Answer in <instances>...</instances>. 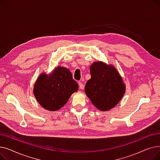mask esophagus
Segmentation results:
<instances>
[{
	"label": "esophagus",
	"mask_w": 160,
	"mask_h": 160,
	"mask_svg": "<svg viewBox=\"0 0 160 160\" xmlns=\"http://www.w3.org/2000/svg\"><path fill=\"white\" fill-rule=\"evenodd\" d=\"M78 86H79V88L80 89H84V85H83V83H82L81 82H78Z\"/></svg>",
	"instance_id": "1"
}]
</instances>
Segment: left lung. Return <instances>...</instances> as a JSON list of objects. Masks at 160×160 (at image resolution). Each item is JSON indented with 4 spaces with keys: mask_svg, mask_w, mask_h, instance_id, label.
<instances>
[{
    "mask_svg": "<svg viewBox=\"0 0 160 160\" xmlns=\"http://www.w3.org/2000/svg\"><path fill=\"white\" fill-rule=\"evenodd\" d=\"M91 78L85 92L91 102L101 111L116 106L123 97L125 86L120 74L112 65L95 62L90 67Z\"/></svg>",
    "mask_w": 160,
    "mask_h": 160,
    "instance_id": "1",
    "label": "left lung"
}]
</instances>
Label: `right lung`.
Wrapping results in <instances>:
<instances>
[{
	"label": "right lung",
	"mask_w": 160,
	"mask_h": 160,
	"mask_svg": "<svg viewBox=\"0 0 160 160\" xmlns=\"http://www.w3.org/2000/svg\"><path fill=\"white\" fill-rule=\"evenodd\" d=\"M78 85L72 78L71 71L65 67H57L48 77L41 74L35 83L33 94L39 104L46 110L56 111L68 101L77 91Z\"/></svg>",
	"instance_id": "add662e5"
}]
</instances>
